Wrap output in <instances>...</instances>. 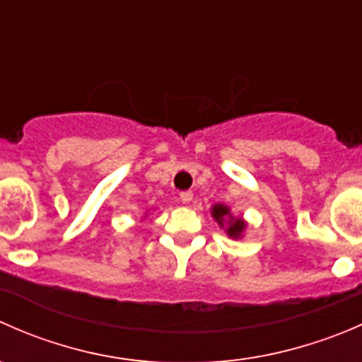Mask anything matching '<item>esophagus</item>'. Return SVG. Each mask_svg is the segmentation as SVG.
I'll return each mask as SVG.
<instances>
[{"instance_id":"34e87169","label":"esophagus","mask_w":362,"mask_h":362,"mask_svg":"<svg viewBox=\"0 0 362 362\" xmlns=\"http://www.w3.org/2000/svg\"><path fill=\"white\" fill-rule=\"evenodd\" d=\"M192 191H184V192H180V202L184 203V204H187V203H191L192 202Z\"/></svg>"}]
</instances>
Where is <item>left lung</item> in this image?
Returning a JSON list of instances; mask_svg holds the SVG:
<instances>
[{
  "label": "left lung",
  "mask_w": 362,
  "mask_h": 362,
  "mask_svg": "<svg viewBox=\"0 0 362 362\" xmlns=\"http://www.w3.org/2000/svg\"><path fill=\"white\" fill-rule=\"evenodd\" d=\"M211 217L218 222L221 228L226 226V233H228V236H231V238H240L247 228L245 221L233 217L231 210H229L226 204H214V206H211Z\"/></svg>",
  "instance_id": "obj_1"
}]
</instances>
